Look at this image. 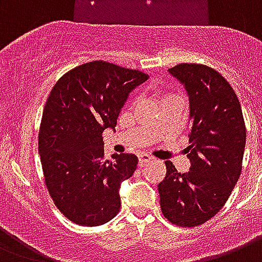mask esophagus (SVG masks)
Here are the masks:
<instances>
[{
	"label": "esophagus",
	"mask_w": 262,
	"mask_h": 262,
	"mask_svg": "<svg viewBox=\"0 0 262 262\" xmlns=\"http://www.w3.org/2000/svg\"><path fill=\"white\" fill-rule=\"evenodd\" d=\"M150 156H147V154H141V156H139V165H143V164H146L147 163V161H150Z\"/></svg>",
	"instance_id": "34e87169"
}]
</instances>
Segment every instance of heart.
Wrapping results in <instances>:
<instances>
[{
  "label": "heart",
  "instance_id": "obj_1",
  "mask_svg": "<svg viewBox=\"0 0 262 262\" xmlns=\"http://www.w3.org/2000/svg\"><path fill=\"white\" fill-rule=\"evenodd\" d=\"M167 97H171V95H165V97H164V98H167Z\"/></svg>",
  "mask_w": 262,
  "mask_h": 262
}]
</instances>
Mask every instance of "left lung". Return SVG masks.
Segmentation results:
<instances>
[{
    "mask_svg": "<svg viewBox=\"0 0 262 262\" xmlns=\"http://www.w3.org/2000/svg\"><path fill=\"white\" fill-rule=\"evenodd\" d=\"M168 72L188 95L190 146L186 153L191 167L180 173L165 161L167 175L159 183L160 205L172 224L196 227L224 206L238 182L246 127L238 97L217 71L184 62Z\"/></svg>",
    "mask_w": 262,
    "mask_h": 262,
    "instance_id": "8db88e82",
    "label": "left lung"
}]
</instances>
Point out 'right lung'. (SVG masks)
<instances>
[{"mask_svg": "<svg viewBox=\"0 0 262 262\" xmlns=\"http://www.w3.org/2000/svg\"><path fill=\"white\" fill-rule=\"evenodd\" d=\"M149 75L91 61L60 78L49 94L38 150L54 204L79 226H101L120 210V186L137 169L135 154L103 159L102 133L115 128L129 93Z\"/></svg>", "mask_w": 262, "mask_h": 262, "instance_id": "right-lung-1", "label": "right lung"}]
</instances>
